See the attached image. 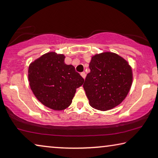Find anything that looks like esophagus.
<instances>
[{
	"label": "esophagus",
	"instance_id": "obj_1",
	"mask_svg": "<svg viewBox=\"0 0 158 158\" xmlns=\"http://www.w3.org/2000/svg\"><path fill=\"white\" fill-rule=\"evenodd\" d=\"M81 74V76L82 77H83V78L84 79H85V78H86V73H85V72H81V74Z\"/></svg>",
	"mask_w": 158,
	"mask_h": 158
}]
</instances>
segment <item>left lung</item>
Returning <instances> with one entry per match:
<instances>
[{
    "label": "left lung",
    "instance_id": "left-lung-1",
    "mask_svg": "<svg viewBox=\"0 0 158 158\" xmlns=\"http://www.w3.org/2000/svg\"><path fill=\"white\" fill-rule=\"evenodd\" d=\"M91 72L83 87L89 104L101 111L114 108L124 101L133 80L128 62L111 52L96 54L89 63Z\"/></svg>",
    "mask_w": 158,
    "mask_h": 158
}]
</instances>
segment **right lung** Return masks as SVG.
Listing matches in <instances>:
<instances>
[{
    "label": "right lung",
    "mask_w": 158,
    "mask_h": 158,
    "mask_svg": "<svg viewBox=\"0 0 158 158\" xmlns=\"http://www.w3.org/2000/svg\"><path fill=\"white\" fill-rule=\"evenodd\" d=\"M62 54L50 52L29 64V86L39 101L54 110H62L72 103L76 89L84 79L74 66L64 63Z\"/></svg>",
    "instance_id": "1"
}]
</instances>
